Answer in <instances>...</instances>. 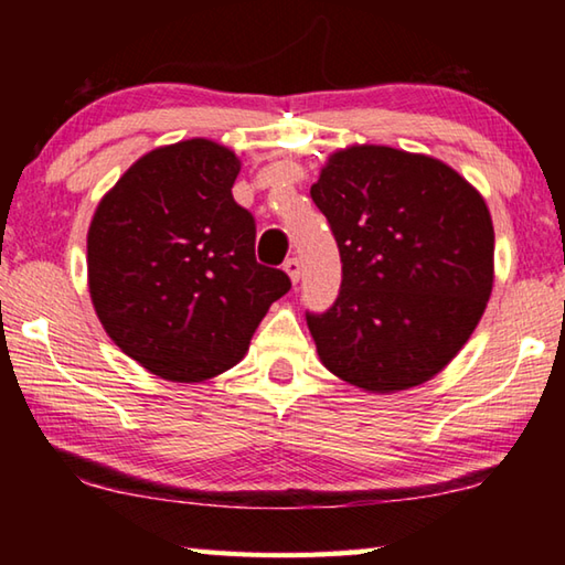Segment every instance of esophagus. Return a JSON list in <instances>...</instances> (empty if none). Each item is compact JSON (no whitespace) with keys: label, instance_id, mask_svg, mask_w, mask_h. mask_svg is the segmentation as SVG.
<instances>
[{"label":"esophagus","instance_id":"1","mask_svg":"<svg viewBox=\"0 0 565 565\" xmlns=\"http://www.w3.org/2000/svg\"><path fill=\"white\" fill-rule=\"evenodd\" d=\"M284 271L289 274V279H291L294 284H299V279H301V262L296 259V256H291V259L284 262Z\"/></svg>","mask_w":565,"mask_h":565}]
</instances>
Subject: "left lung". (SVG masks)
Here are the masks:
<instances>
[{
	"instance_id": "8db88e82",
	"label": "left lung",
	"mask_w": 565,
	"mask_h": 565,
	"mask_svg": "<svg viewBox=\"0 0 565 565\" xmlns=\"http://www.w3.org/2000/svg\"><path fill=\"white\" fill-rule=\"evenodd\" d=\"M337 238L341 291L306 313L323 366L369 394L426 384L481 321L493 289V222L444 161L339 149L311 186Z\"/></svg>"
}]
</instances>
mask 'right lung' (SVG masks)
<instances>
[{
	"instance_id": "1",
	"label": "right lung",
	"mask_w": 565,
	"mask_h": 565,
	"mask_svg": "<svg viewBox=\"0 0 565 565\" xmlns=\"http://www.w3.org/2000/svg\"><path fill=\"white\" fill-rule=\"evenodd\" d=\"M242 161L212 139L159 147L94 212V311L117 347L161 379L194 384L244 359L289 276L256 262L254 216L232 186Z\"/></svg>"
}]
</instances>
